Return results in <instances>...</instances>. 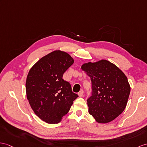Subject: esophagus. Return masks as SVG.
Segmentation results:
<instances>
[{"mask_svg": "<svg viewBox=\"0 0 147 147\" xmlns=\"http://www.w3.org/2000/svg\"><path fill=\"white\" fill-rule=\"evenodd\" d=\"M78 94V96H79L80 97H82V96H83V95H84V90H80Z\"/></svg>", "mask_w": 147, "mask_h": 147, "instance_id": "obj_1", "label": "esophagus"}]
</instances>
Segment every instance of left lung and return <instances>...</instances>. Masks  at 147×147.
Masks as SVG:
<instances>
[{"mask_svg":"<svg viewBox=\"0 0 147 147\" xmlns=\"http://www.w3.org/2000/svg\"><path fill=\"white\" fill-rule=\"evenodd\" d=\"M81 69L92 82V95L87 99L89 113L100 123L113 120L127 106L130 93L127 77L107 60L84 63Z\"/></svg>","mask_w":147,"mask_h":147,"instance_id":"left-lung-1","label":"left lung"}]
</instances>
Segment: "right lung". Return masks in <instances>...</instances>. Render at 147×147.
<instances>
[{
	"label": "right lung",
	"mask_w": 147,
	"mask_h": 147,
	"mask_svg": "<svg viewBox=\"0 0 147 147\" xmlns=\"http://www.w3.org/2000/svg\"><path fill=\"white\" fill-rule=\"evenodd\" d=\"M74 62L69 53L57 50L43 57L28 71L27 100L34 113L46 123H59L78 97L62 78Z\"/></svg>",
	"instance_id": "1"
}]
</instances>
